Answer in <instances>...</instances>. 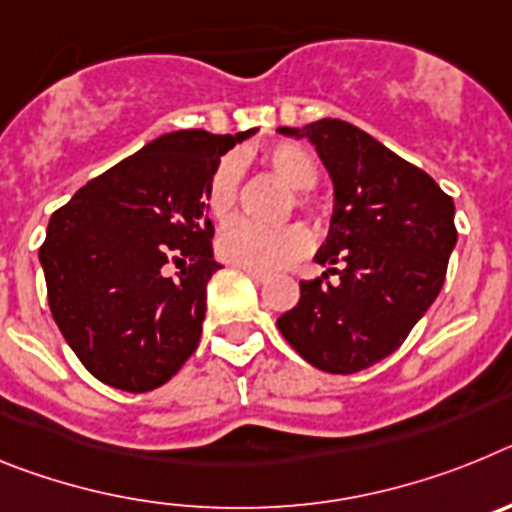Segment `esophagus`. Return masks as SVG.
Segmentation results:
<instances>
[{"mask_svg": "<svg viewBox=\"0 0 512 512\" xmlns=\"http://www.w3.org/2000/svg\"><path fill=\"white\" fill-rule=\"evenodd\" d=\"M246 274H248V277H251L256 284H266V282H269V277H266V274H261V271H248V269H246Z\"/></svg>", "mask_w": 512, "mask_h": 512, "instance_id": "34e87169", "label": "esophagus"}]
</instances>
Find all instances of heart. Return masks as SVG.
Listing matches in <instances>:
<instances>
[{
  "instance_id": "b5f03b06",
  "label": "heart",
  "mask_w": 512,
  "mask_h": 512,
  "mask_svg": "<svg viewBox=\"0 0 512 512\" xmlns=\"http://www.w3.org/2000/svg\"><path fill=\"white\" fill-rule=\"evenodd\" d=\"M261 161L297 192L312 189L318 182L315 158L295 143H277V146L266 148L261 153ZM238 189H241V164H238V158L228 156L215 166L205 189L207 212L217 223H225L235 212ZM297 202H305V197L300 194ZM310 246V230L300 223L264 228V225H253L248 220H238V223L228 225L217 238L220 259L228 261L230 266L261 271V274H271V271H279L292 261L302 259Z\"/></svg>"
}]
</instances>
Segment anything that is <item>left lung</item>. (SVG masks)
<instances>
[{"label": "left lung", "mask_w": 512, "mask_h": 512, "mask_svg": "<svg viewBox=\"0 0 512 512\" xmlns=\"http://www.w3.org/2000/svg\"><path fill=\"white\" fill-rule=\"evenodd\" d=\"M279 133L315 146L333 182V215L315 253L328 269L300 282V302L277 328L323 372H361L397 351L441 292L456 246L454 200L351 122L325 117Z\"/></svg>", "instance_id": "obj_1"}]
</instances>
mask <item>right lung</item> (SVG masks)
<instances>
[{"label": "right lung", "instance_id": "1", "mask_svg": "<svg viewBox=\"0 0 512 512\" xmlns=\"http://www.w3.org/2000/svg\"><path fill=\"white\" fill-rule=\"evenodd\" d=\"M253 133L161 135L51 215L40 246L48 305L99 382L156 390L194 354L220 269L205 189L220 156Z\"/></svg>", "mask_w": 512, "mask_h": 512}]
</instances>
